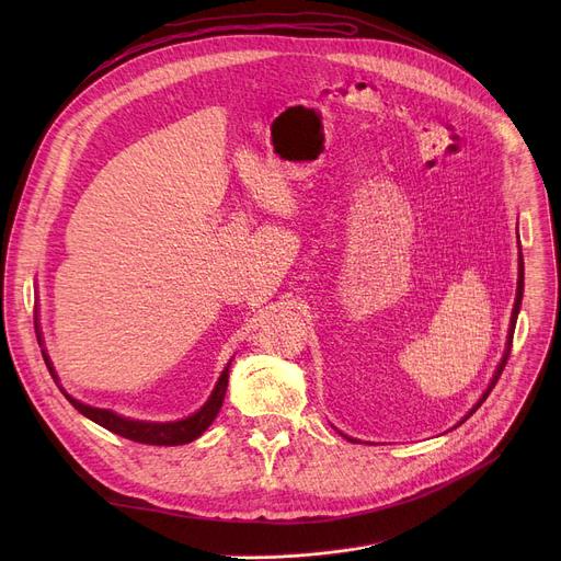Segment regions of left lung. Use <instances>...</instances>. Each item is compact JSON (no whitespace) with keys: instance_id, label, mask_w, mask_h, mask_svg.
Masks as SVG:
<instances>
[{"instance_id":"obj_1","label":"left lung","mask_w":561,"mask_h":561,"mask_svg":"<svg viewBox=\"0 0 561 561\" xmlns=\"http://www.w3.org/2000/svg\"><path fill=\"white\" fill-rule=\"evenodd\" d=\"M520 248V245H518ZM523 273H525V268H523V254L518 252V282H516V300H514V309H512V318H510V332H507V343H505V355H503V359H500V364H497V368H495V373H493V377H491V381H489V387H486V391L482 393V398L473 404V409L468 411V414L457 423V425H461L466 419H470L478 411V407L489 398V393H491V389L495 387V381H497V377H500V373H503V368H505V364H507V359H510V350H512V339H514V328H516V318H518V311H520V300H523V286H525V282H523ZM455 425V427H457ZM345 436V434H343ZM347 440H355L357 444V438H352V436H345Z\"/></svg>"}]
</instances>
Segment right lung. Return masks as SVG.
I'll return each instance as SVG.
<instances>
[{
  "label": "right lung",
  "mask_w": 561,
  "mask_h": 561,
  "mask_svg": "<svg viewBox=\"0 0 561 561\" xmlns=\"http://www.w3.org/2000/svg\"><path fill=\"white\" fill-rule=\"evenodd\" d=\"M34 325H36V336H38V343H43V332H41V320H38V311H36V318H34ZM43 359L49 368V375L54 377L56 387L61 389V393L70 400V404L79 411V414H83L85 419H91L93 423L102 425L104 430L117 434V436H125L129 440H136V444H147V446H184V444H191V440H195L197 436L204 434V430L209 427L218 411L222 407V400H225V393H227V381H229V366H231V359L229 364L225 366V370L220 373L216 387L209 396V400H206L195 414L182 419V421H165V423H157V421H136V419H127V416H121L115 414V411L111 409H100V407H91L85 404L77 398H72L64 387L61 381H58V375L51 366V359L47 355V350L43 347Z\"/></svg>",
  "instance_id": "1"
}]
</instances>
